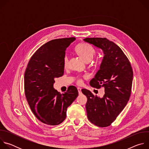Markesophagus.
I'll return each instance as SVG.
<instances>
[{
	"instance_id": "obj_1",
	"label": "esophagus",
	"mask_w": 149,
	"mask_h": 149,
	"mask_svg": "<svg viewBox=\"0 0 149 149\" xmlns=\"http://www.w3.org/2000/svg\"><path fill=\"white\" fill-rule=\"evenodd\" d=\"M77 90H78V91L79 94H81V88H79V87H78V88H77Z\"/></svg>"
}]
</instances>
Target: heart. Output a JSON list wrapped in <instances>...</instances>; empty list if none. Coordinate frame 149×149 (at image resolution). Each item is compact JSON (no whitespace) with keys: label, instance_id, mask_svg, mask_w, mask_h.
Returning <instances> with one entry per match:
<instances>
[{"label":"heart","instance_id":"1","mask_svg":"<svg viewBox=\"0 0 149 149\" xmlns=\"http://www.w3.org/2000/svg\"><path fill=\"white\" fill-rule=\"evenodd\" d=\"M75 51L86 62L90 61L95 55L96 51L94 48L89 44L81 43L78 45L75 48ZM68 63V56L65 54L63 58V65L66 68ZM82 78H86L87 75L81 77H77L76 78V82L78 84H81L82 83Z\"/></svg>","mask_w":149,"mask_h":149}]
</instances>
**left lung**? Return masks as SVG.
I'll return each instance as SVG.
<instances>
[{
    "mask_svg": "<svg viewBox=\"0 0 149 149\" xmlns=\"http://www.w3.org/2000/svg\"><path fill=\"white\" fill-rule=\"evenodd\" d=\"M84 40L101 49L104 54L100 70L90 82L93 87L104 88L103 97L94 95L87 89L81 90L87 98V117L97 126L108 127L129 100L133 77L132 67L121 49L106 38H87Z\"/></svg>",
    "mask_w": 149,
    "mask_h": 149,
    "instance_id": "8db88e82",
    "label": "left lung"
}]
</instances>
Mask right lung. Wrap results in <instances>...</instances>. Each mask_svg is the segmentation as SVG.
I'll list each match as a JSON object with an SVG mask.
<instances>
[{
	"mask_svg": "<svg viewBox=\"0 0 149 149\" xmlns=\"http://www.w3.org/2000/svg\"><path fill=\"white\" fill-rule=\"evenodd\" d=\"M75 38L51 40L31 58L24 75L25 94L29 107L42 123L56 125L64 121L67 110L78 95L77 88L68 87L61 94L53 87L54 79L63 75V58Z\"/></svg>",
	"mask_w": 149,
	"mask_h": 149,
	"instance_id": "add662e5",
	"label": "right lung"
}]
</instances>
